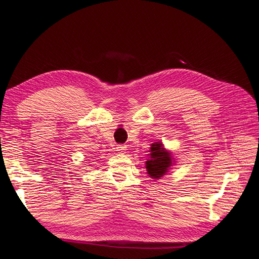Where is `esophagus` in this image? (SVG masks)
Wrapping results in <instances>:
<instances>
[{
    "label": "esophagus",
    "mask_w": 259,
    "mask_h": 259,
    "mask_svg": "<svg viewBox=\"0 0 259 259\" xmlns=\"http://www.w3.org/2000/svg\"><path fill=\"white\" fill-rule=\"evenodd\" d=\"M116 149H117L119 153H124L125 150H127V147H125V145H123V144H119V145H117Z\"/></svg>",
    "instance_id": "esophagus-1"
}]
</instances>
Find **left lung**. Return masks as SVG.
Wrapping results in <instances>:
<instances>
[{"label": "left lung", "mask_w": 259, "mask_h": 259, "mask_svg": "<svg viewBox=\"0 0 259 259\" xmlns=\"http://www.w3.org/2000/svg\"><path fill=\"white\" fill-rule=\"evenodd\" d=\"M150 158L145 162V168L151 178L161 180L173 165V157L170 152L164 148L162 142L151 144Z\"/></svg>", "instance_id": "left-lung-1"}]
</instances>
